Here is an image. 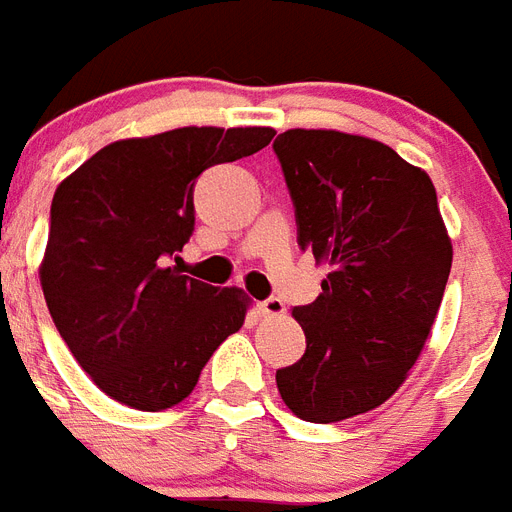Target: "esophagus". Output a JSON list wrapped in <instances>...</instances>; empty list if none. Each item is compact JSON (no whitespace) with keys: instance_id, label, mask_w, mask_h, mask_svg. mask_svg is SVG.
I'll return each mask as SVG.
<instances>
[{"instance_id":"obj_1","label":"esophagus","mask_w":512,"mask_h":512,"mask_svg":"<svg viewBox=\"0 0 512 512\" xmlns=\"http://www.w3.org/2000/svg\"><path fill=\"white\" fill-rule=\"evenodd\" d=\"M259 314L269 316V319H277V316H285V303L280 298H266L259 303Z\"/></svg>"}]
</instances>
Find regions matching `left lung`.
Masks as SVG:
<instances>
[{
  "instance_id": "left-lung-1",
  "label": "left lung",
  "mask_w": 512,
  "mask_h": 512,
  "mask_svg": "<svg viewBox=\"0 0 512 512\" xmlns=\"http://www.w3.org/2000/svg\"><path fill=\"white\" fill-rule=\"evenodd\" d=\"M293 198L298 246L329 266L322 293L293 316L306 353L277 390L311 424H335L392 398L424 348L453 246L424 170L390 146L287 130L272 143Z\"/></svg>"
}]
</instances>
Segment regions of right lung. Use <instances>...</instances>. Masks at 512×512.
<instances>
[{"instance_id": "right-lung-1", "label": "right lung", "mask_w": 512, "mask_h": 512, "mask_svg": "<svg viewBox=\"0 0 512 512\" xmlns=\"http://www.w3.org/2000/svg\"><path fill=\"white\" fill-rule=\"evenodd\" d=\"M272 138V128H177L109 143L54 193L46 306L75 361L117 403L177 405L243 327L246 295L183 274L177 253L196 227L201 172Z\"/></svg>"}]
</instances>
